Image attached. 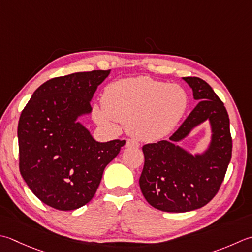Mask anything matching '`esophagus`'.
Masks as SVG:
<instances>
[{
    "mask_svg": "<svg viewBox=\"0 0 252 252\" xmlns=\"http://www.w3.org/2000/svg\"><path fill=\"white\" fill-rule=\"evenodd\" d=\"M126 146L130 147V149H132V147H140V143L135 141V140H133V139H129V140H126Z\"/></svg>",
    "mask_w": 252,
    "mask_h": 252,
    "instance_id": "34e87169",
    "label": "esophagus"
}]
</instances>
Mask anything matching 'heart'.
<instances>
[{"instance_id":"obj_1","label":"heart","mask_w":252,"mask_h":252,"mask_svg":"<svg viewBox=\"0 0 252 252\" xmlns=\"http://www.w3.org/2000/svg\"><path fill=\"white\" fill-rule=\"evenodd\" d=\"M188 107V95L178 84L147 76L123 78L106 86L102 102L93 106L98 125L115 129L117 122L141 140L155 141L174 129Z\"/></svg>"}]
</instances>
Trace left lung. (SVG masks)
<instances>
[{"label":"left lung","instance_id":"obj_1","mask_svg":"<svg viewBox=\"0 0 252 252\" xmlns=\"http://www.w3.org/2000/svg\"><path fill=\"white\" fill-rule=\"evenodd\" d=\"M199 100L168 141L162 140L142 147L144 167L140 177L143 195L155 209L184 213L209 203L220 190L231 158L233 142L227 110L212 87L200 77H184ZM209 120L212 127L209 149L192 156L175 142Z\"/></svg>","mask_w":252,"mask_h":252}]
</instances>
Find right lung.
<instances>
[{"label": "right lung", "mask_w": 252, "mask_h": 252, "mask_svg": "<svg viewBox=\"0 0 252 252\" xmlns=\"http://www.w3.org/2000/svg\"><path fill=\"white\" fill-rule=\"evenodd\" d=\"M108 71L78 72L39 86L18 121L19 171L37 198L60 211L87 204L106 166L126 141L93 139L77 118L91 113V100Z\"/></svg>", "instance_id": "1"}]
</instances>
